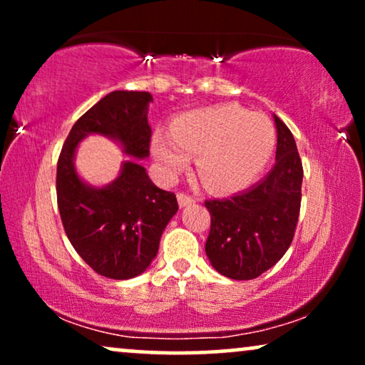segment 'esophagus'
<instances>
[{
    "label": "esophagus",
    "mask_w": 365,
    "mask_h": 365,
    "mask_svg": "<svg viewBox=\"0 0 365 365\" xmlns=\"http://www.w3.org/2000/svg\"><path fill=\"white\" fill-rule=\"evenodd\" d=\"M178 201H179V206L184 207V206H189V204H192L194 199L191 196H187V194L179 192L178 194Z\"/></svg>",
    "instance_id": "34e87169"
}]
</instances>
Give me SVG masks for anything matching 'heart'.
<instances>
[{"mask_svg":"<svg viewBox=\"0 0 365 365\" xmlns=\"http://www.w3.org/2000/svg\"><path fill=\"white\" fill-rule=\"evenodd\" d=\"M276 146V129L264 114L234 104L186 113L171 134L153 136L164 176L174 178L194 156L197 176L211 191H236L256 181Z\"/></svg>","mask_w":365,"mask_h":365,"instance_id":"1","label":"heart"}]
</instances>
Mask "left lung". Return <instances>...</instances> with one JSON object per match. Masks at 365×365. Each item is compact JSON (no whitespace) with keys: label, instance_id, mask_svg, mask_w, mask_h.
<instances>
[{"label":"left lung","instance_id":"obj_1","mask_svg":"<svg viewBox=\"0 0 365 365\" xmlns=\"http://www.w3.org/2000/svg\"><path fill=\"white\" fill-rule=\"evenodd\" d=\"M276 164L247 191L206 201L211 231L206 254L219 274L236 281L256 279L291 246L301 211L302 163L289 128L274 114Z\"/></svg>","mask_w":365,"mask_h":365}]
</instances>
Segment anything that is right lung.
Listing matches in <instances>:
<instances>
[{
	"mask_svg": "<svg viewBox=\"0 0 365 365\" xmlns=\"http://www.w3.org/2000/svg\"><path fill=\"white\" fill-rule=\"evenodd\" d=\"M151 101L144 91L106 94L74 123L58 159V209L69 242L93 271L118 281L146 271L178 212L174 192L159 189L138 163L149 156ZM89 133L111 138L132 156L120 176L101 188L83 182L73 168L77 144Z\"/></svg>",
	"mask_w": 365,
	"mask_h": 365,
	"instance_id": "obj_1",
	"label": "right lung"
}]
</instances>
